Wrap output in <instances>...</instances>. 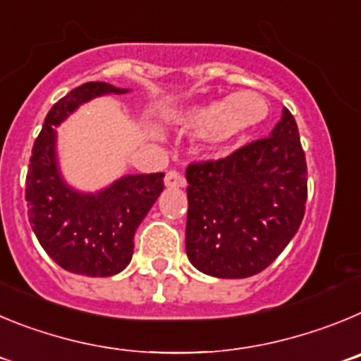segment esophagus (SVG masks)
Wrapping results in <instances>:
<instances>
[{"label":"esophagus","instance_id":"1","mask_svg":"<svg viewBox=\"0 0 361 361\" xmlns=\"http://www.w3.org/2000/svg\"><path fill=\"white\" fill-rule=\"evenodd\" d=\"M164 184L168 188H178V186H184V177L178 173L177 170H170L166 171V177H164Z\"/></svg>","mask_w":361,"mask_h":361}]
</instances>
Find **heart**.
Segmentation results:
<instances>
[{
    "instance_id": "1",
    "label": "heart",
    "mask_w": 361,
    "mask_h": 361,
    "mask_svg": "<svg viewBox=\"0 0 361 361\" xmlns=\"http://www.w3.org/2000/svg\"><path fill=\"white\" fill-rule=\"evenodd\" d=\"M267 101L257 92L242 90L220 101L188 110L183 121L197 130H209L213 142H226L267 117Z\"/></svg>"
}]
</instances>
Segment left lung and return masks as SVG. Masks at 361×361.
<instances>
[{"label": "left lung", "instance_id": "8db88e82", "mask_svg": "<svg viewBox=\"0 0 361 361\" xmlns=\"http://www.w3.org/2000/svg\"><path fill=\"white\" fill-rule=\"evenodd\" d=\"M186 255L216 279L266 269L298 231L307 200V164L288 108L269 137L216 161L186 168Z\"/></svg>", "mask_w": 361, "mask_h": 361}]
</instances>
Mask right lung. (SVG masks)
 <instances>
[{
    "label": "right lung",
    "instance_id": "right-lung-1",
    "mask_svg": "<svg viewBox=\"0 0 361 361\" xmlns=\"http://www.w3.org/2000/svg\"><path fill=\"white\" fill-rule=\"evenodd\" d=\"M126 92L101 81L73 88L50 108L32 148L25 190L28 220L49 257L75 275L111 276L128 266L135 229L164 190V173H142L121 177L97 193H81L59 173L57 126L79 104Z\"/></svg>",
    "mask_w": 361,
    "mask_h": 361
}]
</instances>
